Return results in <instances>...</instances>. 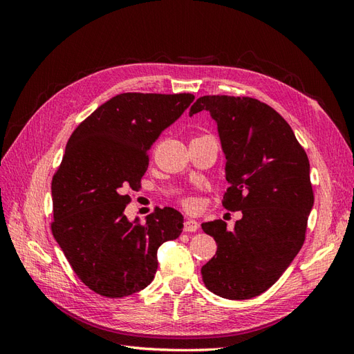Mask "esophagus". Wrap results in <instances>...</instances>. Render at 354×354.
I'll return each mask as SVG.
<instances>
[{"mask_svg": "<svg viewBox=\"0 0 354 354\" xmlns=\"http://www.w3.org/2000/svg\"><path fill=\"white\" fill-rule=\"evenodd\" d=\"M199 229V223L196 220H186L185 221V232H196Z\"/></svg>", "mask_w": 354, "mask_h": 354, "instance_id": "1", "label": "esophagus"}]
</instances>
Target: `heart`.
<instances>
[{
    "label": "heart",
    "mask_w": 354,
    "mask_h": 354,
    "mask_svg": "<svg viewBox=\"0 0 354 354\" xmlns=\"http://www.w3.org/2000/svg\"><path fill=\"white\" fill-rule=\"evenodd\" d=\"M183 202H185V205H187V207H192V205H194V201H192L190 198H186Z\"/></svg>",
    "instance_id": "b5f03b06"
}]
</instances>
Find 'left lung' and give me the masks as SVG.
I'll return each mask as SVG.
<instances>
[{
	"label": "left lung",
	"mask_w": 354,
	"mask_h": 354,
	"mask_svg": "<svg viewBox=\"0 0 354 354\" xmlns=\"http://www.w3.org/2000/svg\"><path fill=\"white\" fill-rule=\"evenodd\" d=\"M201 111L216 120L226 155L223 207L242 211L232 232L223 220L202 224L217 242L202 281L223 298L250 299L279 279L304 243L315 202L308 158L289 124L260 100L203 95L189 115Z\"/></svg>",
	"instance_id": "1"
}]
</instances>
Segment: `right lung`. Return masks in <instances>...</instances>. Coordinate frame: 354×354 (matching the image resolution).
Instances as JSON below:
<instances>
[{"label":"right lung","instance_id":"right-lung-1","mask_svg":"<svg viewBox=\"0 0 354 354\" xmlns=\"http://www.w3.org/2000/svg\"><path fill=\"white\" fill-rule=\"evenodd\" d=\"M190 93H122L75 128L53 176V236L81 282L109 298L153 281L160 245L183 232L174 208H155L146 223L125 217L128 190L140 189L147 151L194 102Z\"/></svg>","mask_w":354,"mask_h":354}]
</instances>
